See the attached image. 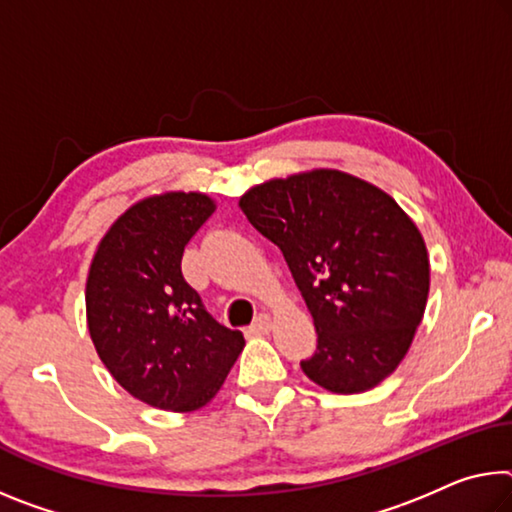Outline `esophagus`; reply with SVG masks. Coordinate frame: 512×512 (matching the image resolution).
<instances>
[{"instance_id": "34e87169", "label": "esophagus", "mask_w": 512, "mask_h": 512, "mask_svg": "<svg viewBox=\"0 0 512 512\" xmlns=\"http://www.w3.org/2000/svg\"><path fill=\"white\" fill-rule=\"evenodd\" d=\"M271 326H273L271 316H269V314H259L257 319H255L253 326H250V330L257 332V335H266V332L271 330Z\"/></svg>"}]
</instances>
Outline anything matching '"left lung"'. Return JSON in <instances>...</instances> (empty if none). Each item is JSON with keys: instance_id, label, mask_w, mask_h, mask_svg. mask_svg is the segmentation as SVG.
<instances>
[{"instance_id": "1", "label": "left lung", "mask_w": 512, "mask_h": 512, "mask_svg": "<svg viewBox=\"0 0 512 512\" xmlns=\"http://www.w3.org/2000/svg\"><path fill=\"white\" fill-rule=\"evenodd\" d=\"M239 207L282 250L314 319L305 376L335 394L383 383L408 353L431 285L410 216L378 186L330 168L257 184Z\"/></svg>"}]
</instances>
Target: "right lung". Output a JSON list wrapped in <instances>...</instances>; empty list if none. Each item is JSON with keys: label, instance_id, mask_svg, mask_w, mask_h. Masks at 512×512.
Wrapping results in <instances>:
<instances>
[{"label": "right lung", "instance_id": "1", "mask_svg": "<svg viewBox=\"0 0 512 512\" xmlns=\"http://www.w3.org/2000/svg\"><path fill=\"white\" fill-rule=\"evenodd\" d=\"M214 209L212 198L193 191L136 202L104 234L88 271L95 351L120 387L152 408H202L246 346L182 275L184 246Z\"/></svg>", "mask_w": 512, "mask_h": 512}]
</instances>
